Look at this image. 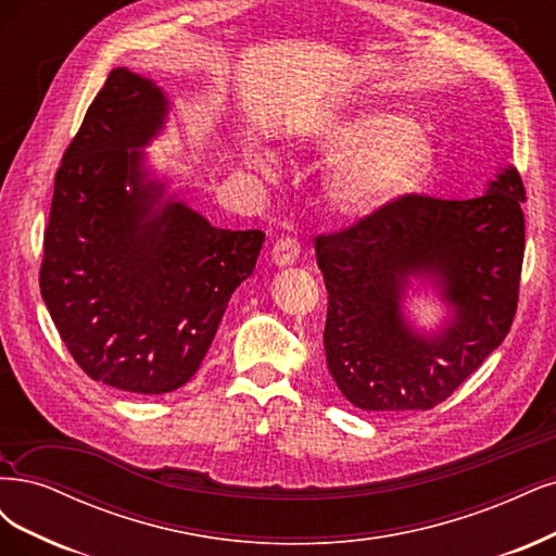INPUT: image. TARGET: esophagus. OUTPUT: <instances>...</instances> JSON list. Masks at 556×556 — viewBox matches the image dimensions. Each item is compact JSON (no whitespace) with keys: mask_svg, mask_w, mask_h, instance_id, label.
<instances>
[{"mask_svg":"<svg viewBox=\"0 0 556 556\" xmlns=\"http://www.w3.org/2000/svg\"><path fill=\"white\" fill-rule=\"evenodd\" d=\"M301 255V243L294 237H282L274 243V251L271 257L278 266H287V264H294Z\"/></svg>","mask_w":556,"mask_h":556,"instance_id":"obj_1","label":"esophagus"}]
</instances>
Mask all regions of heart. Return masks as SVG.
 <instances>
[{
  "instance_id": "heart-1",
  "label": "heart",
  "mask_w": 556,
  "mask_h": 556,
  "mask_svg": "<svg viewBox=\"0 0 556 556\" xmlns=\"http://www.w3.org/2000/svg\"><path fill=\"white\" fill-rule=\"evenodd\" d=\"M308 142L340 161L329 198L342 216L368 218L393 206L426 181L437 149L409 114L363 108L319 119Z\"/></svg>"
}]
</instances>
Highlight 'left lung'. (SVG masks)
I'll list each match as a JSON object with an SVG mask.
<instances>
[{"label": "left lung", "instance_id": "8db88e82", "mask_svg": "<svg viewBox=\"0 0 556 556\" xmlns=\"http://www.w3.org/2000/svg\"><path fill=\"white\" fill-rule=\"evenodd\" d=\"M525 186L500 169L483 195H407L356 225L315 239L329 292L324 352L354 407L432 409L508 336L525 260ZM428 279L451 305L434 334L401 313L410 278Z\"/></svg>", "mask_w": 556, "mask_h": 556}]
</instances>
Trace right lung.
Returning <instances> with one entry per match:
<instances>
[{"mask_svg":"<svg viewBox=\"0 0 556 556\" xmlns=\"http://www.w3.org/2000/svg\"><path fill=\"white\" fill-rule=\"evenodd\" d=\"M161 87L110 71L54 177L41 294L75 363L112 389L177 391L212 348L264 232L208 223L144 167L167 119Z\"/></svg>","mask_w":556,"mask_h":556,"instance_id":"right-lung-1","label":"right lung"}]
</instances>
